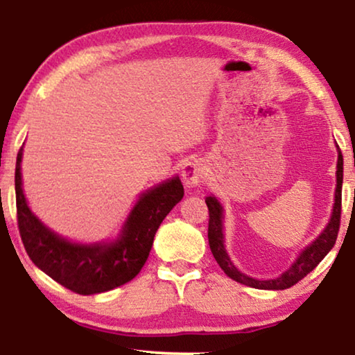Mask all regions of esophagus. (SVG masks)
I'll use <instances>...</instances> for the list:
<instances>
[{
	"label": "esophagus",
	"mask_w": 355,
	"mask_h": 355,
	"mask_svg": "<svg viewBox=\"0 0 355 355\" xmlns=\"http://www.w3.org/2000/svg\"><path fill=\"white\" fill-rule=\"evenodd\" d=\"M203 176H205V166H203L202 162L198 159H193V162H187L182 168V179L184 182L191 186H198L202 182Z\"/></svg>",
	"instance_id": "34e87169"
}]
</instances>
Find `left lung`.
<instances>
[{"label": "left lung", "mask_w": 355, "mask_h": 355, "mask_svg": "<svg viewBox=\"0 0 355 355\" xmlns=\"http://www.w3.org/2000/svg\"><path fill=\"white\" fill-rule=\"evenodd\" d=\"M341 192H343V155L339 152L338 155V171H336V193H334V207L333 215L329 220L327 230L318 236V239L313 242L312 245L307 247L299 259L294 261L293 266L276 279L268 281H259L249 276L241 273L239 270L232 265L230 257H227L225 250V237H223V208L220 202L215 197H207V207H208V244H210L211 254L221 266V270L232 278L237 283L250 286L255 289H273L281 291L288 289L291 286L297 284L300 279H304L320 261L324 259V255L333 249L334 242H336L339 225H341Z\"/></svg>", "instance_id": "obj_1"}]
</instances>
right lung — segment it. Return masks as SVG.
Here are the masks:
<instances>
[{
	"instance_id": "right-lung-1",
	"label": "right lung",
	"mask_w": 355,
	"mask_h": 355,
	"mask_svg": "<svg viewBox=\"0 0 355 355\" xmlns=\"http://www.w3.org/2000/svg\"><path fill=\"white\" fill-rule=\"evenodd\" d=\"M21 159L22 147L17 153L14 182L19 234L27 255L56 283L82 295L106 293L135 278L148 259L155 232L184 197L182 184L174 178L140 197L116 242L71 244L32 215L21 187Z\"/></svg>"
}]
</instances>
